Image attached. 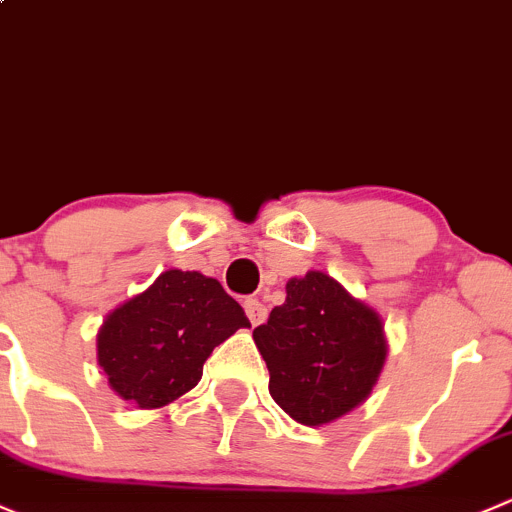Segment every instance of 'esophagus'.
Returning a JSON list of instances; mask_svg holds the SVG:
<instances>
[{"instance_id":"1","label":"esophagus","mask_w":512,"mask_h":512,"mask_svg":"<svg viewBox=\"0 0 512 512\" xmlns=\"http://www.w3.org/2000/svg\"><path fill=\"white\" fill-rule=\"evenodd\" d=\"M245 312H247V317H250V322L252 325H262V322L267 320V307L262 305L260 300H245Z\"/></svg>"}]
</instances>
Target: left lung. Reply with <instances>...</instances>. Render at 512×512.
I'll return each instance as SVG.
<instances>
[{
  "label": "left lung",
  "instance_id": "obj_1",
  "mask_svg": "<svg viewBox=\"0 0 512 512\" xmlns=\"http://www.w3.org/2000/svg\"><path fill=\"white\" fill-rule=\"evenodd\" d=\"M252 337L270 370V395L307 428L335 423L370 398L388 340L382 317L335 277L310 270Z\"/></svg>",
  "mask_w": 512,
  "mask_h": 512
}]
</instances>
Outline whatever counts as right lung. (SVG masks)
Instances as JSON below:
<instances>
[{
    "label": "right lung",
    "instance_id": "right-lung-1",
    "mask_svg": "<svg viewBox=\"0 0 512 512\" xmlns=\"http://www.w3.org/2000/svg\"><path fill=\"white\" fill-rule=\"evenodd\" d=\"M240 327L250 320L215 277L167 270L104 317L97 362L119 398L165 408L195 388L212 350Z\"/></svg>",
    "mask_w": 512,
    "mask_h": 512
}]
</instances>
